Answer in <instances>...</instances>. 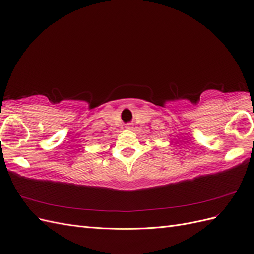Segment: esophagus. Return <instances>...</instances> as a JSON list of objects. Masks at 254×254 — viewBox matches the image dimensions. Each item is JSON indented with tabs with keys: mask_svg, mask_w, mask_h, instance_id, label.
<instances>
[{
	"mask_svg": "<svg viewBox=\"0 0 254 254\" xmlns=\"http://www.w3.org/2000/svg\"><path fill=\"white\" fill-rule=\"evenodd\" d=\"M132 128H133L132 124H127V125H126V129H127V130H132Z\"/></svg>",
	"mask_w": 254,
	"mask_h": 254,
	"instance_id": "1",
	"label": "esophagus"
}]
</instances>
